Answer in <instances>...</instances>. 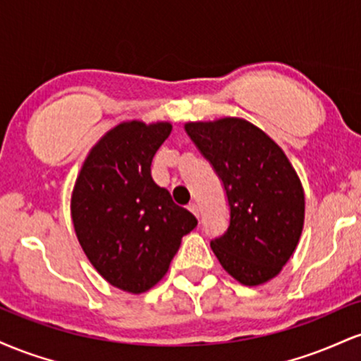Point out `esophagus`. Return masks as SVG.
Segmentation results:
<instances>
[{"label": "esophagus", "mask_w": 361, "mask_h": 361, "mask_svg": "<svg viewBox=\"0 0 361 361\" xmlns=\"http://www.w3.org/2000/svg\"><path fill=\"white\" fill-rule=\"evenodd\" d=\"M188 210L195 215V217L198 219V215H200V212H198V205H197V204H190V205H188Z\"/></svg>", "instance_id": "34e87169"}]
</instances>
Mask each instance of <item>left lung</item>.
<instances>
[{
  "instance_id": "8db88e82",
  "label": "left lung",
  "mask_w": 361,
  "mask_h": 361,
  "mask_svg": "<svg viewBox=\"0 0 361 361\" xmlns=\"http://www.w3.org/2000/svg\"><path fill=\"white\" fill-rule=\"evenodd\" d=\"M210 161L229 202V227L210 243L219 263L239 283H267L299 244L305 198L288 157L259 127L238 117L185 123Z\"/></svg>"
}]
</instances>
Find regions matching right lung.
Instances as JSON below:
<instances>
[{
    "mask_svg": "<svg viewBox=\"0 0 361 361\" xmlns=\"http://www.w3.org/2000/svg\"><path fill=\"white\" fill-rule=\"evenodd\" d=\"M169 122H120L91 147L71 195L78 241L94 270L128 293L147 292L168 273L181 238L197 227L151 176Z\"/></svg>",
    "mask_w": 361,
    "mask_h": 361,
    "instance_id": "obj_1",
    "label": "right lung"
}]
</instances>
